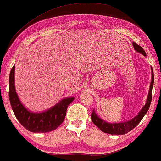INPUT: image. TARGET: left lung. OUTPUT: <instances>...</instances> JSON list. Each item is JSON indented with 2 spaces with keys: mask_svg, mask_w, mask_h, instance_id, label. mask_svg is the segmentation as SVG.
Returning <instances> with one entry per match:
<instances>
[{
  "mask_svg": "<svg viewBox=\"0 0 161 161\" xmlns=\"http://www.w3.org/2000/svg\"><path fill=\"white\" fill-rule=\"evenodd\" d=\"M133 45L134 47V49H135L137 52H139L142 55H144V56H146V53L144 50V49L141 47L140 45H138V44L136 42H133ZM154 83V74H153V70L152 69V81L150 83V86H149V94H148V98L147 100L146 104L143 108L141 110V111L138 113V114L136 117L132 119L131 120L128 121V122H121V123H108L105 121L101 119L100 118H99L97 114L94 112V110L92 111L91 118L92 122L94 123V125H96L97 127H98L100 130L106 133L112 134V135H123V134L127 133L128 132L131 131L134 127L137 126V125L139 123L142 119L144 117L145 114H147V112L148 111L149 108L150 106L151 101H152V96H153V94H152V92H153V86Z\"/></svg>",
  "mask_w": 161,
  "mask_h": 161,
  "instance_id": "left-lung-1",
  "label": "left lung"
}]
</instances>
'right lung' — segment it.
Listing matches in <instances>:
<instances>
[{"label": "right lung", "mask_w": 161, "mask_h": 161, "mask_svg": "<svg viewBox=\"0 0 161 161\" xmlns=\"http://www.w3.org/2000/svg\"><path fill=\"white\" fill-rule=\"evenodd\" d=\"M14 69L13 66L9 74V101L15 116L19 123L33 133H47L56 129L64 120L68 105L74 97L64 99L52 108L43 113H32L22 105L14 86Z\"/></svg>", "instance_id": "right-lung-1"}]
</instances>
